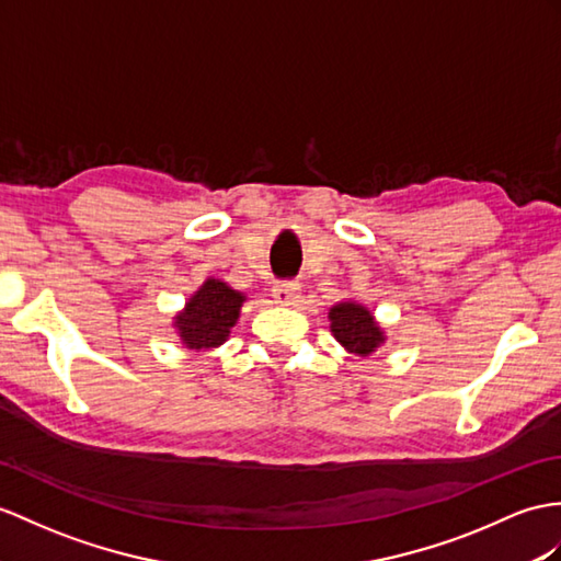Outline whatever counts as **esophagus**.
<instances>
[{"mask_svg": "<svg viewBox=\"0 0 561 561\" xmlns=\"http://www.w3.org/2000/svg\"><path fill=\"white\" fill-rule=\"evenodd\" d=\"M299 290H302V285L297 280H276L273 283V299H276L278 305L283 307H290L299 299Z\"/></svg>", "mask_w": 561, "mask_h": 561, "instance_id": "obj_1", "label": "esophagus"}]
</instances>
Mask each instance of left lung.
Segmentation results:
<instances>
[{
  "mask_svg": "<svg viewBox=\"0 0 561 561\" xmlns=\"http://www.w3.org/2000/svg\"><path fill=\"white\" fill-rule=\"evenodd\" d=\"M328 319H331V331L337 343L347 352L359 354V357H368L386 343V335L376 323L374 313L357 302L335 305L328 311Z\"/></svg>",
  "mask_w": 561,
  "mask_h": 561,
  "instance_id": "left-lung-1",
  "label": "left lung"
}]
</instances>
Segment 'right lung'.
I'll list each match as a JSON object with an SVG mask.
<instances>
[{"instance_id":"add662e5","label":"right lung","mask_w":561,"mask_h":561,"mask_svg":"<svg viewBox=\"0 0 561 561\" xmlns=\"http://www.w3.org/2000/svg\"><path fill=\"white\" fill-rule=\"evenodd\" d=\"M244 295L224 280L207 278L202 288L187 299L185 309L175 313V331L187 350H211L224 345L230 328L240 319Z\"/></svg>"}]
</instances>
